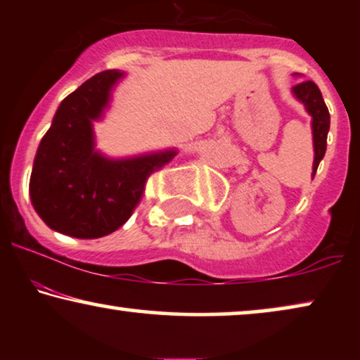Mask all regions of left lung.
Listing matches in <instances>:
<instances>
[{"label":"left lung","mask_w":360,"mask_h":360,"mask_svg":"<svg viewBox=\"0 0 360 360\" xmlns=\"http://www.w3.org/2000/svg\"><path fill=\"white\" fill-rule=\"evenodd\" d=\"M295 77H300L295 73ZM293 96L302 103L304 110L309 116H311V132H313V150H314V160H313V174H316V169L319 162L323 160L324 152H326V139L329 132V111L326 103L323 100L321 91H319L318 85L311 80H304L297 83L292 88Z\"/></svg>","instance_id":"1"}]
</instances>
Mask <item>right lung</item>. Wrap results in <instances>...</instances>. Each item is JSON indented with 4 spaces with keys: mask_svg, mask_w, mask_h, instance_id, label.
Instances as JSON below:
<instances>
[{
    "mask_svg": "<svg viewBox=\"0 0 360 360\" xmlns=\"http://www.w3.org/2000/svg\"><path fill=\"white\" fill-rule=\"evenodd\" d=\"M124 72L106 70L70 93L57 108L34 159L29 193L49 228L78 239L115 233L131 218L147 176L176 149L112 159L96 150L93 122L105 116Z\"/></svg>",
    "mask_w": 360,
    "mask_h": 360,
    "instance_id": "right-lung-1",
    "label": "right lung"
}]
</instances>
